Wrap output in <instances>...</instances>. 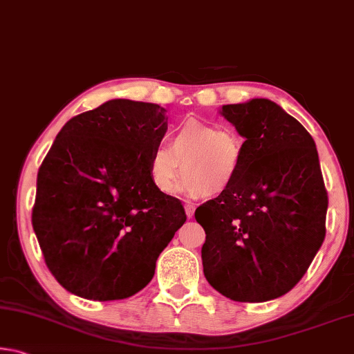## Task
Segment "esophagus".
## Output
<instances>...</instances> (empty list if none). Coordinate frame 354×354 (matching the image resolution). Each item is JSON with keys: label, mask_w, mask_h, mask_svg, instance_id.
<instances>
[{"label": "esophagus", "mask_w": 354, "mask_h": 354, "mask_svg": "<svg viewBox=\"0 0 354 354\" xmlns=\"http://www.w3.org/2000/svg\"><path fill=\"white\" fill-rule=\"evenodd\" d=\"M184 209H185V215H187V218L194 217V212H195V206L194 205H190V203H185Z\"/></svg>", "instance_id": "1"}]
</instances>
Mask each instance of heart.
I'll list each match as a JSON object with an SVG mask.
<instances>
[{"instance_id":"heart-1","label":"heart","mask_w":354,"mask_h":354,"mask_svg":"<svg viewBox=\"0 0 354 354\" xmlns=\"http://www.w3.org/2000/svg\"><path fill=\"white\" fill-rule=\"evenodd\" d=\"M245 140L234 129L192 120L171 133V145L159 143L148 164L149 181L162 195L223 194L243 169ZM185 173L180 183V165ZM178 189H176V183Z\"/></svg>"}]
</instances>
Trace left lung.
<instances>
[{
  "mask_svg": "<svg viewBox=\"0 0 354 354\" xmlns=\"http://www.w3.org/2000/svg\"><path fill=\"white\" fill-rule=\"evenodd\" d=\"M220 113L245 139L237 181L195 211L205 227L207 283L242 303L295 287L325 241L328 195L315 142L267 98L225 104Z\"/></svg>",
  "mask_w": 354,
  "mask_h": 354,
  "instance_id": "left-lung-1",
  "label": "left lung"
}]
</instances>
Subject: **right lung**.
I'll use <instances>...</instances> for the list:
<instances>
[{
	"label": "right lung",
	"instance_id": "right-lung-1",
	"mask_svg": "<svg viewBox=\"0 0 354 354\" xmlns=\"http://www.w3.org/2000/svg\"><path fill=\"white\" fill-rule=\"evenodd\" d=\"M165 112L106 101L68 120L40 165L32 227L53 277L77 297L109 301L142 290L187 218L148 175Z\"/></svg>",
	"mask_w": 354,
	"mask_h": 354
}]
</instances>
